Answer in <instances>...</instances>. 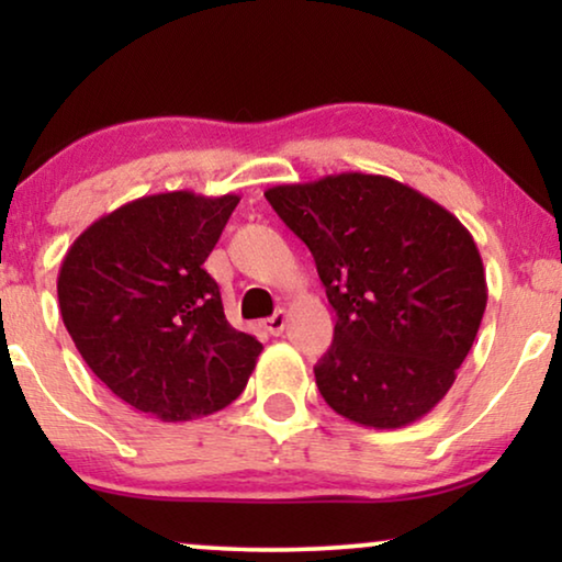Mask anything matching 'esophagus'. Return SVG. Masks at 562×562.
I'll use <instances>...</instances> for the list:
<instances>
[{"label": "esophagus", "instance_id": "obj_1", "mask_svg": "<svg viewBox=\"0 0 562 562\" xmlns=\"http://www.w3.org/2000/svg\"><path fill=\"white\" fill-rule=\"evenodd\" d=\"M263 329L268 335H283V329H286V314L283 312H276V314H271V317L268 319H263Z\"/></svg>", "mask_w": 562, "mask_h": 562}]
</instances>
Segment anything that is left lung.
Listing matches in <instances>:
<instances>
[{
	"mask_svg": "<svg viewBox=\"0 0 562 562\" xmlns=\"http://www.w3.org/2000/svg\"><path fill=\"white\" fill-rule=\"evenodd\" d=\"M312 250L337 314L314 366L340 417L375 429L435 409L486 312V273L473 235L432 199L375 173H335L266 191Z\"/></svg>",
	"mask_w": 562,
	"mask_h": 562,
	"instance_id": "obj_1",
	"label": "left lung"
}]
</instances>
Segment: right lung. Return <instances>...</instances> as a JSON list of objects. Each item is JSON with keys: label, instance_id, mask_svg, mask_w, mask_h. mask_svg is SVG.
Instances as JSON below:
<instances>
[{"label": "right lung", "instance_id": "1", "mask_svg": "<svg viewBox=\"0 0 562 562\" xmlns=\"http://www.w3.org/2000/svg\"><path fill=\"white\" fill-rule=\"evenodd\" d=\"M237 194L168 191L89 225L58 271V304L76 350L133 409L189 422L243 394L263 350L229 325L204 271Z\"/></svg>", "mask_w": 562, "mask_h": 562}]
</instances>
